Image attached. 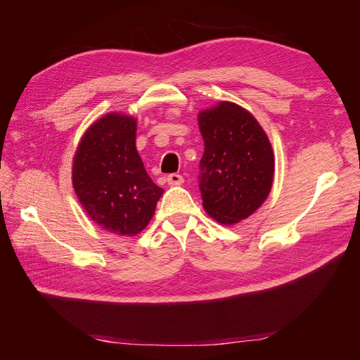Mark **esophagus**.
<instances>
[{
	"mask_svg": "<svg viewBox=\"0 0 360 360\" xmlns=\"http://www.w3.org/2000/svg\"><path fill=\"white\" fill-rule=\"evenodd\" d=\"M183 181H184V179L180 176V174L172 172V174H169V176H167V183L169 184V186H179V184H181Z\"/></svg>",
	"mask_w": 360,
	"mask_h": 360,
	"instance_id": "34e87169",
	"label": "esophagus"
}]
</instances>
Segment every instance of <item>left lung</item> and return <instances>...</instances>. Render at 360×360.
<instances>
[{
	"mask_svg": "<svg viewBox=\"0 0 360 360\" xmlns=\"http://www.w3.org/2000/svg\"><path fill=\"white\" fill-rule=\"evenodd\" d=\"M204 155L200 162L202 207L216 222L233 225L257 212L275 176L270 141L240 105L219 102L198 114Z\"/></svg>",
	"mask_w": 360,
	"mask_h": 360,
	"instance_id": "1",
	"label": "left lung"
}]
</instances>
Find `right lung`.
<instances>
[{
	"label": "right lung",
	"instance_id": "add662e5",
	"mask_svg": "<svg viewBox=\"0 0 360 360\" xmlns=\"http://www.w3.org/2000/svg\"><path fill=\"white\" fill-rule=\"evenodd\" d=\"M135 139L136 118L106 114L85 130L72 167L85 213L108 233L124 237L144 230L163 193L148 177Z\"/></svg>",
	"mask_w": 360,
	"mask_h": 360
}]
</instances>
